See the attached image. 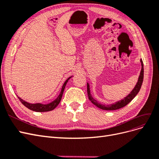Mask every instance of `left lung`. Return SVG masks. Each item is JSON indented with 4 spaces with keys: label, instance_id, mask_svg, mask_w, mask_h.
Here are the masks:
<instances>
[{
    "label": "left lung",
    "instance_id": "left-lung-1",
    "mask_svg": "<svg viewBox=\"0 0 159 159\" xmlns=\"http://www.w3.org/2000/svg\"><path fill=\"white\" fill-rule=\"evenodd\" d=\"M141 71L140 73V75L139 77V80H138V82L137 83L135 87L132 90V91L130 93L126 98H125L122 100L119 101V102H117L113 104H111V105H103V104H101L99 103L98 101H96L95 99H93L91 96L90 93V90H89V85L88 83L87 84V89H88V98L91 101V103L96 105L98 107L102 109L103 110H117L119 109H121L123 107L127 105L129 103H130L133 100V99L135 97L137 94L139 93V90H140L141 85L143 84V76H144V69H143V60H141Z\"/></svg>",
    "mask_w": 159,
    "mask_h": 159
}]
</instances>
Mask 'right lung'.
Here are the masks:
<instances>
[{"instance_id": "obj_1", "label": "right lung", "mask_w": 159, "mask_h": 159, "mask_svg": "<svg viewBox=\"0 0 159 159\" xmlns=\"http://www.w3.org/2000/svg\"><path fill=\"white\" fill-rule=\"evenodd\" d=\"M71 77H70L69 78H68L66 80V81L64 82L63 86H62V88L61 90V92L60 93V95L54 101H53L52 102L48 103V104H42V103H34V104H32V103H29L25 101H24L23 99H22L21 98H20L19 97H18V98L19 99V100L20 101V102L25 105V107H26L27 108H28L29 109L34 111H36V112H45V111H52L53 109H54L58 104L60 103V101L61 99V97L62 95H63L64 91L66 87V85L68 83V80L70 79Z\"/></svg>"}]
</instances>
